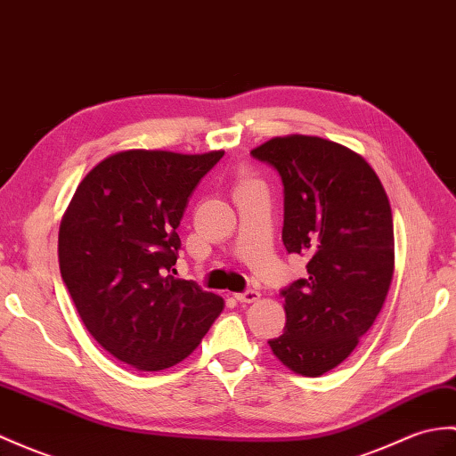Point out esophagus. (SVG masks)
I'll return each instance as SVG.
<instances>
[{
	"instance_id": "obj_1",
	"label": "esophagus",
	"mask_w": 456,
	"mask_h": 456,
	"mask_svg": "<svg viewBox=\"0 0 456 456\" xmlns=\"http://www.w3.org/2000/svg\"><path fill=\"white\" fill-rule=\"evenodd\" d=\"M235 299L239 303H254V301L260 299V293L256 289H247V291H242V293H237Z\"/></svg>"
}]
</instances>
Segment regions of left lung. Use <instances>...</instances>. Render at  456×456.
I'll list each match as a JSON object with an SVG mask.
<instances>
[{
	"mask_svg": "<svg viewBox=\"0 0 456 456\" xmlns=\"http://www.w3.org/2000/svg\"><path fill=\"white\" fill-rule=\"evenodd\" d=\"M250 155L281 178L285 250L309 258L306 278L280 291L288 322L268 344L291 371L321 377L383 309L395 270L388 198L363 157L322 137H273Z\"/></svg>",
	"mask_w": 456,
	"mask_h": 456,
	"instance_id": "left-lung-1",
	"label": "left lung"
}]
</instances>
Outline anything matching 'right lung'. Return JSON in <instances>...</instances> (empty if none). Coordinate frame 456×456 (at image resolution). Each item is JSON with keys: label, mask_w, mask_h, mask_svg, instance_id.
<instances>
[{"label": "right lung", "mask_w": 456, "mask_h": 456, "mask_svg": "<svg viewBox=\"0 0 456 456\" xmlns=\"http://www.w3.org/2000/svg\"><path fill=\"white\" fill-rule=\"evenodd\" d=\"M224 151H122L81 180L61 219V280L91 336L140 371H161L194 352L224 299L176 280L178 225Z\"/></svg>", "instance_id": "obj_1"}]
</instances>
